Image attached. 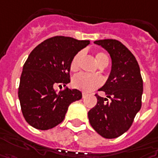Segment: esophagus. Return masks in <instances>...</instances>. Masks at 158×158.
<instances>
[{
  "label": "esophagus",
  "mask_w": 158,
  "mask_h": 158,
  "mask_svg": "<svg viewBox=\"0 0 158 158\" xmlns=\"http://www.w3.org/2000/svg\"><path fill=\"white\" fill-rule=\"evenodd\" d=\"M85 95H86V94H85V93H83V94H82V98H85Z\"/></svg>",
  "instance_id": "obj_1"
}]
</instances>
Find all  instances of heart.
Instances as JSON below:
<instances>
[{
  "mask_svg": "<svg viewBox=\"0 0 158 158\" xmlns=\"http://www.w3.org/2000/svg\"><path fill=\"white\" fill-rule=\"evenodd\" d=\"M83 57V52H78L72 59L70 64V69L72 72H76L79 68L80 60ZM95 59L101 67H106L108 64V57L104 52H97L95 54ZM73 85L75 88L88 93L92 92L101 85V79L98 77L89 76L85 73H79L73 77Z\"/></svg>",
  "mask_w": 158,
  "mask_h": 158,
  "instance_id": "b5f03b06",
  "label": "heart"
}]
</instances>
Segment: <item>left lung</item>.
I'll use <instances>...</instances> for the list:
<instances>
[{
  "instance_id": "8db88e82",
  "label": "left lung",
  "mask_w": 158,
  "mask_h": 158,
  "mask_svg": "<svg viewBox=\"0 0 158 158\" xmlns=\"http://www.w3.org/2000/svg\"><path fill=\"white\" fill-rule=\"evenodd\" d=\"M94 44L110 54L112 70L106 84L100 89L105 92L106 98L96 94L97 104L88 112V119L101 136L116 138L128 131L141 109L143 79L135 57L121 42L104 39Z\"/></svg>"
}]
</instances>
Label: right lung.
Returning a JSON list of instances; mask_svg holds the SVG:
<instances>
[{
    "label": "right lung",
    "instance_id": "obj_1",
    "mask_svg": "<svg viewBox=\"0 0 158 158\" xmlns=\"http://www.w3.org/2000/svg\"><path fill=\"white\" fill-rule=\"evenodd\" d=\"M90 44L89 40L57 35L48 38L30 52L24 63L18 88L21 109L33 128L47 130L64 119L69 105L82 98L81 92L55 87L70 82L73 57Z\"/></svg>",
    "mask_w": 158,
    "mask_h": 158
}]
</instances>
